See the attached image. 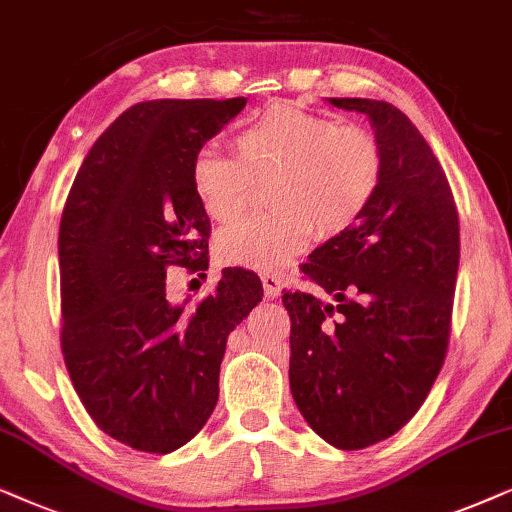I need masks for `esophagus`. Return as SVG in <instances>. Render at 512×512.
Wrapping results in <instances>:
<instances>
[{
    "instance_id": "34e87169",
    "label": "esophagus",
    "mask_w": 512,
    "mask_h": 512,
    "mask_svg": "<svg viewBox=\"0 0 512 512\" xmlns=\"http://www.w3.org/2000/svg\"><path fill=\"white\" fill-rule=\"evenodd\" d=\"M262 285H264V295H267V299H276L278 295H281L283 281H281V276L274 274V271H267V274L262 276Z\"/></svg>"
}]
</instances>
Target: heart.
<instances>
[{
  "label": "heart",
  "instance_id": "1",
  "mask_svg": "<svg viewBox=\"0 0 512 512\" xmlns=\"http://www.w3.org/2000/svg\"><path fill=\"white\" fill-rule=\"evenodd\" d=\"M238 159L203 147L192 159V189L203 210L220 224L241 220L252 177L274 173V210L231 227L217 238L222 260L274 271L309 243L342 234L377 194L384 156L370 131L335 124L295 105H271L234 138Z\"/></svg>",
  "mask_w": 512,
  "mask_h": 512
}]
</instances>
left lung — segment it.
Listing matches in <instances>:
<instances>
[{"label": "left lung", "mask_w": 512, "mask_h": 512, "mask_svg": "<svg viewBox=\"0 0 512 512\" xmlns=\"http://www.w3.org/2000/svg\"><path fill=\"white\" fill-rule=\"evenodd\" d=\"M327 102L370 119L384 173L365 213L302 267L332 302L299 290L283 295L292 320L290 391L325 442L363 449L417 414L445 360L459 215L445 170L398 107Z\"/></svg>", "instance_id": "8db88e82"}]
</instances>
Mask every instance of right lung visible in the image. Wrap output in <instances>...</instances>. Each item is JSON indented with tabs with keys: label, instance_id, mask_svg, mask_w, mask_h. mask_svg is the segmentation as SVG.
<instances>
[{
	"label": "right lung",
	"instance_id": "obj_1",
	"mask_svg": "<svg viewBox=\"0 0 512 512\" xmlns=\"http://www.w3.org/2000/svg\"><path fill=\"white\" fill-rule=\"evenodd\" d=\"M149 100L126 109L81 163L60 220L63 356L74 391L109 438L170 454L220 398L227 337L262 302L257 274L222 269L201 302H170L166 271L208 267L210 220L192 159L245 107Z\"/></svg>",
	"mask_w": 512,
	"mask_h": 512
}]
</instances>
